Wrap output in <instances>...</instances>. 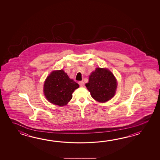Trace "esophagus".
Masks as SVG:
<instances>
[{"label":"esophagus","instance_id":"34e87169","mask_svg":"<svg viewBox=\"0 0 160 160\" xmlns=\"http://www.w3.org/2000/svg\"><path fill=\"white\" fill-rule=\"evenodd\" d=\"M78 83L79 86H81V87H83V85H84V82H83V81L79 82Z\"/></svg>","mask_w":160,"mask_h":160}]
</instances>
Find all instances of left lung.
Listing matches in <instances>:
<instances>
[{
  "label": "left lung",
  "mask_w": 160,
  "mask_h": 160,
  "mask_svg": "<svg viewBox=\"0 0 160 160\" xmlns=\"http://www.w3.org/2000/svg\"><path fill=\"white\" fill-rule=\"evenodd\" d=\"M117 81L112 72L106 68H97L89 77L86 86L92 97L99 102H105L116 92Z\"/></svg>",
  "instance_id": "8db88e82"
}]
</instances>
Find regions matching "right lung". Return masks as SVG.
Instances as JSON below:
<instances>
[{"instance_id": "1", "label": "right lung", "mask_w": 160, "mask_h": 160, "mask_svg": "<svg viewBox=\"0 0 160 160\" xmlns=\"http://www.w3.org/2000/svg\"><path fill=\"white\" fill-rule=\"evenodd\" d=\"M79 85L69 78L63 70L52 72L44 84V93L50 102L58 106H64L72 98V93Z\"/></svg>"}]
</instances>
